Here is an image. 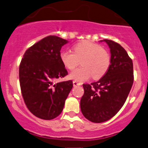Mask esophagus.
Instances as JSON below:
<instances>
[{
	"label": "esophagus",
	"mask_w": 148,
	"mask_h": 148,
	"mask_svg": "<svg viewBox=\"0 0 148 148\" xmlns=\"http://www.w3.org/2000/svg\"><path fill=\"white\" fill-rule=\"evenodd\" d=\"M73 85H74V86H80V85H82V83L74 80V81H73Z\"/></svg>",
	"instance_id": "esophagus-1"
}]
</instances>
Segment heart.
Instances as JSON below:
<instances>
[{
    "label": "heart",
    "mask_w": 148,
    "mask_h": 148,
    "mask_svg": "<svg viewBox=\"0 0 148 148\" xmlns=\"http://www.w3.org/2000/svg\"><path fill=\"white\" fill-rule=\"evenodd\" d=\"M64 66L73 70L79 64L82 67L73 71L69 77L76 81L83 82L92 76L95 79H101L107 73L111 64L110 53L100 45L84 40L76 44L74 52L64 51L60 53Z\"/></svg>",
    "instance_id": "b5f03b06"
}]
</instances>
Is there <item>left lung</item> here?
<instances>
[{
    "mask_svg": "<svg viewBox=\"0 0 148 148\" xmlns=\"http://www.w3.org/2000/svg\"><path fill=\"white\" fill-rule=\"evenodd\" d=\"M111 53V64L107 73L98 81L83 84L80 100L83 115L88 121L101 123L110 120L124 104L133 86V61L119 43L103 39Z\"/></svg>",
    "mask_w": 148,
    "mask_h": 148,
    "instance_id": "left-lung-1",
    "label": "left lung"
}]
</instances>
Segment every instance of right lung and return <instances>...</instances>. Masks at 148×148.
<instances>
[{"mask_svg": "<svg viewBox=\"0 0 148 148\" xmlns=\"http://www.w3.org/2000/svg\"><path fill=\"white\" fill-rule=\"evenodd\" d=\"M68 41L49 36L34 44L24 53L19 65L21 94L28 110L35 116L51 120L63 110L73 87L72 80L53 84L68 74L60 60V50Z\"/></svg>", "mask_w": 148, "mask_h": 148, "instance_id": "1", "label": "right lung"}]
</instances>
